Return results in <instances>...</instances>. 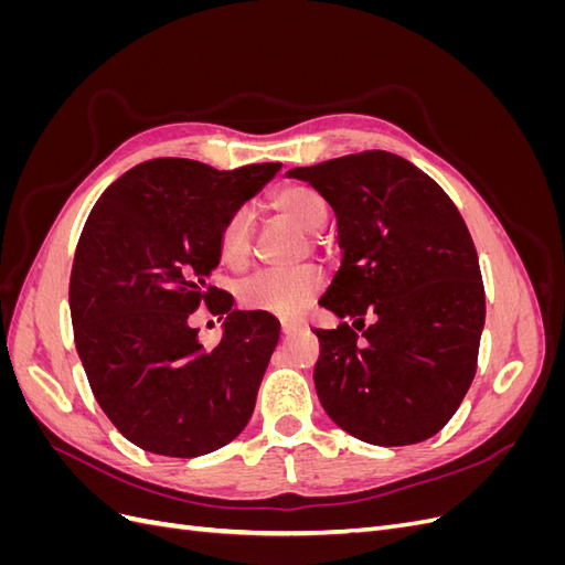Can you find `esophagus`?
<instances>
[{
	"label": "esophagus",
	"mask_w": 565,
	"mask_h": 565,
	"mask_svg": "<svg viewBox=\"0 0 565 565\" xmlns=\"http://www.w3.org/2000/svg\"><path fill=\"white\" fill-rule=\"evenodd\" d=\"M282 334L285 337H292V334H297V332H301L303 330V324L301 322H289V320H282Z\"/></svg>",
	"instance_id": "1"
}]
</instances>
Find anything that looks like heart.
Listing matches in <instances>:
<instances>
[{
    "label": "heart",
    "instance_id": "obj_1",
    "mask_svg": "<svg viewBox=\"0 0 565 565\" xmlns=\"http://www.w3.org/2000/svg\"><path fill=\"white\" fill-rule=\"evenodd\" d=\"M270 210L301 233H309L316 245L318 231L328 221V202L318 188L309 183H285L268 198ZM315 235L311 236L310 233ZM254 218L249 210H233L218 228V254L226 266L241 270L252 259ZM322 292V276L316 266H297L289 270L256 273L241 285V303L249 311H264L280 318H295Z\"/></svg>",
    "mask_w": 565,
    "mask_h": 565
}]
</instances>
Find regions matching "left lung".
<instances>
[{"instance_id": "8db88e82", "label": "left lung", "mask_w": 565, "mask_h": 565, "mask_svg": "<svg viewBox=\"0 0 565 565\" xmlns=\"http://www.w3.org/2000/svg\"><path fill=\"white\" fill-rule=\"evenodd\" d=\"M289 177L332 204L344 249L320 306L353 328L313 330L324 413L372 446L431 438L467 396L486 322L465 218L431 177L386 150L297 167ZM365 317L373 318L367 329Z\"/></svg>"}]
</instances>
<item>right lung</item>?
I'll list each match as a JSON object with an SVG mask.
<instances>
[{
	"instance_id": "right-lung-1",
	"label": "right lung",
	"mask_w": 565,
	"mask_h": 565,
	"mask_svg": "<svg viewBox=\"0 0 565 565\" xmlns=\"http://www.w3.org/2000/svg\"><path fill=\"white\" fill-rule=\"evenodd\" d=\"M282 164L233 172L183 158L136 164L98 198L71 273L79 361L100 409L134 446L200 457L241 434L256 403L280 322L231 311L210 285L218 228ZM226 315L225 337L202 350L190 316Z\"/></svg>"
}]
</instances>
